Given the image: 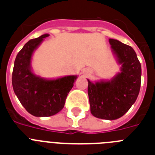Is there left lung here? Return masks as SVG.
Returning a JSON list of instances; mask_svg holds the SVG:
<instances>
[{
  "instance_id": "obj_1",
  "label": "left lung",
  "mask_w": 155,
  "mask_h": 155,
  "mask_svg": "<svg viewBox=\"0 0 155 155\" xmlns=\"http://www.w3.org/2000/svg\"><path fill=\"white\" fill-rule=\"evenodd\" d=\"M113 53L122 64L121 72L109 81L93 83L88 80L91 111L101 119L115 120L124 115L135 103L140 89L141 65L134 50L109 39Z\"/></svg>"
}]
</instances>
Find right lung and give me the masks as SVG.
Returning <instances> with one entry per match:
<instances>
[{
    "instance_id": "1",
    "label": "right lung",
    "mask_w": 155,
    "mask_h": 155,
    "mask_svg": "<svg viewBox=\"0 0 155 155\" xmlns=\"http://www.w3.org/2000/svg\"><path fill=\"white\" fill-rule=\"evenodd\" d=\"M49 35L28 41L18 53L12 72L13 90L20 103L31 115L48 117L64 107L67 95L73 87L76 76L56 79H45L31 71V58L44 38Z\"/></svg>"
}]
</instances>
